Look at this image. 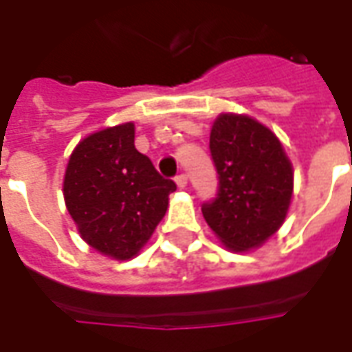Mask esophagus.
<instances>
[{"instance_id": "34e87169", "label": "esophagus", "mask_w": 352, "mask_h": 352, "mask_svg": "<svg viewBox=\"0 0 352 352\" xmlns=\"http://www.w3.org/2000/svg\"><path fill=\"white\" fill-rule=\"evenodd\" d=\"M175 183L179 188H184V186H186V183H188V177L184 175V173H179V175L175 177Z\"/></svg>"}]
</instances>
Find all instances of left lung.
Instances as JSON below:
<instances>
[{
  "label": "left lung",
  "instance_id": "8db88e82",
  "mask_svg": "<svg viewBox=\"0 0 352 352\" xmlns=\"http://www.w3.org/2000/svg\"><path fill=\"white\" fill-rule=\"evenodd\" d=\"M209 151L219 186L201 206L207 224L232 251L258 247L279 230L292 198L294 173L280 141L249 116L221 115Z\"/></svg>",
  "mask_w": 352,
  "mask_h": 352
}]
</instances>
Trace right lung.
Masks as SVG:
<instances>
[{
    "instance_id": "right-lung-1",
    "label": "right lung",
    "mask_w": 352,
    "mask_h": 352,
    "mask_svg": "<svg viewBox=\"0 0 352 352\" xmlns=\"http://www.w3.org/2000/svg\"><path fill=\"white\" fill-rule=\"evenodd\" d=\"M133 124L96 131L75 146L64 179L67 211L96 251L135 256L168 211L177 184L133 145Z\"/></svg>"
}]
</instances>
